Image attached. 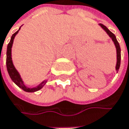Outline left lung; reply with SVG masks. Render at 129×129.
Instances as JSON below:
<instances>
[{
    "instance_id": "8db88e82",
    "label": "left lung",
    "mask_w": 129,
    "mask_h": 129,
    "mask_svg": "<svg viewBox=\"0 0 129 129\" xmlns=\"http://www.w3.org/2000/svg\"><path fill=\"white\" fill-rule=\"evenodd\" d=\"M100 26L105 30L106 32V33L109 36V37L111 39V40L114 41V44L115 45V47H116V50H117V64H116V71L117 72L119 71L120 69V59H121V50H120V44L118 43V41L116 39V36L114 33H112L105 26H104L103 24H100Z\"/></svg>"
}]
</instances>
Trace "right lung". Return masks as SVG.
Segmentation results:
<instances>
[{
  "label": "right lung",
  "mask_w": 129,
  "mask_h": 129,
  "mask_svg": "<svg viewBox=\"0 0 129 129\" xmlns=\"http://www.w3.org/2000/svg\"><path fill=\"white\" fill-rule=\"evenodd\" d=\"M21 27L19 28V29L15 33L12 37H11V40L9 41V43L8 44V46H7V71H8L9 75L11 78V79L13 81L14 83H15L20 88H21L22 90H24V91L26 92H30V93H33V92H36V91H38L40 89H41L44 85L46 84V82H47V80H44L41 83H40L39 85H37L36 87H34V88H29L27 86H26L24 85V82L21 77V75L20 73L18 72V71L16 70V68H15L14 64H13V62H12V44H13V41H14V39L15 37V36L18 34V31L20 30Z\"/></svg>",
  "instance_id": "right-lung-1"
}]
</instances>
